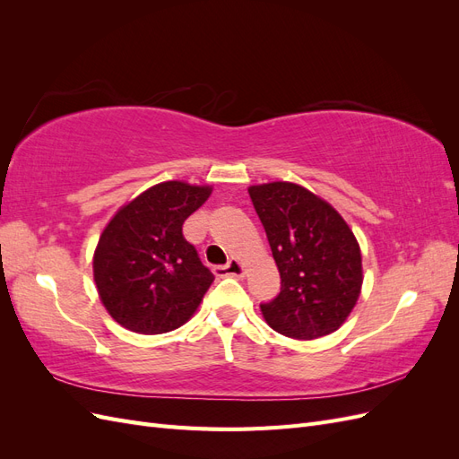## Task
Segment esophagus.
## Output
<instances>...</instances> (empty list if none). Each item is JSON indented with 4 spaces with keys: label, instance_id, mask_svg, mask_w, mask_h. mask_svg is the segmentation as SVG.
I'll use <instances>...</instances> for the list:
<instances>
[{
    "label": "esophagus",
    "instance_id": "obj_1",
    "mask_svg": "<svg viewBox=\"0 0 459 459\" xmlns=\"http://www.w3.org/2000/svg\"><path fill=\"white\" fill-rule=\"evenodd\" d=\"M214 273L220 277H243L245 275V266L243 262L238 258H231L226 266H218L214 268Z\"/></svg>",
    "mask_w": 459,
    "mask_h": 459
}]
</instances>
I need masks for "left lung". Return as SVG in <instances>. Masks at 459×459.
Wrapping results in <instances>:
<instances>
[{
  "label": "left lung",
  "instance_id": "left-lung-1",
  "mask_svg": "<svg viewBox=\"0 0 459 459\" xmlns=\"http://www.w3.org/2000/svg\"><path fill=\"white\" fill-rule=\"evenodd\" d=\"M266 230L281 290L260 304L266 324L285 337L312 341L337 331L362 293V251L344 218L293 182L248 187Z\"/></svg>",
  "mask_w": 459,
  "mask_h": 459
}]
</instances>
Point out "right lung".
Here are the masks:
<instances>
[{
	"label": "right lung",
	"mask_w": 459,
	"mask_h": 459,
	"mask_svg": "<svg viewBox=\"0 0 459 459\" xmlns=\"http://www.w3.org/2000/svg\"><path fill=\"white\" fill-rule=\"evenodd\" d=\"M212 186L160 182L122 204L100 235L93 281L117 324L160 335L187 324L214 281L184 221L211 197Z\"/></svg>",
	"instance_id": "right-lung-1"
}]
</instances>
